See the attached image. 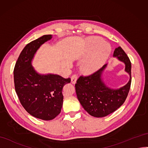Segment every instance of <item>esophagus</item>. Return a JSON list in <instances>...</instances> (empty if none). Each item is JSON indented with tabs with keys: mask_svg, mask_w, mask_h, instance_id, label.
I'll use <instances>...</instances> for the list:
<instances>
[{
	"mask_svg": "<svg viewBox=\"0 0 148 148\" xmlns=\"http://www.w3.org/2000/svg\"><path fill=\"white\" fill-rule=\"evenodd\" d=\"M77 80V76L76 75H72V77H71V82L72 84H75Z\"/></svg>",
	"mask_w": 148,
	"mask_h": 148,
	"instance_id": "esophagus-1",
	"label": "esophagus"
}]
</instances>
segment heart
<instances>
[{
  "mask_svg": "<svg viewBox=\"0 0 148 148\" xmlns=\"http://www.w3.org/2000/svg\"><path fill=\"white\" fill-rule=\"evenodd\" d=\"M111 51L110 45L102 38L98 37L86 38L82 57H87L82 63L81 71L86 75L97 72L106 63Z\"/></svg>",
  "mask_w": 148,
  "mask_h": 148,
  "instance_id": "obj_1",
  "label": "heart"
}]
</instances>
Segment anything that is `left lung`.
I'll return each mask as SVG.
<instances>
[{
    "mask_svg": "<svg viewBox=\"0 0 148 148\" xmlns=\"http://www.w3.org/2000/svg\"><path fill=\"white\" fill-rule=\"evenodd\" d=\"M113 57L125 65L129 81L119 88H111L104 81V73L108 63L88 77H80L75 84L77 98L84 109L91 116L102 118L118 109L126 100L131 83V63L126 53L119 47L115 49Z\"/></svg>",
    "mask_w": 148,
    "mask_h": 148,
    "instance_id": "left-lung-1",
    "label": "left lung"
}]
</instances>
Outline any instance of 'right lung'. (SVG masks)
<instances>
[{"label": "right lung", "mask_w": 148, "mask_h": 148, "mask_svg": "<svg viewBox=\"0 0 148 148\" xmlns=\"http://www.w3.org/2000/svg\"><path fill=\"white\" fill-rule=\"evenodd\" d=\"M52 35H45L23 48L14 70L15 89L21 103L30 115L49 121L58 116L63 106V87L70 83L57 74L37 72L32 66L35 55Z\"/></svg>", "instance_id": "right-lung-1"}]
</instances>
